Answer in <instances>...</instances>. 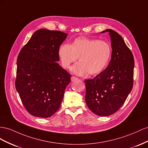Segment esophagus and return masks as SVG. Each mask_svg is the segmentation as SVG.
Wrapping results in <instances>:
<instances>
[{
  "mask_svg": "<svg viewBox=\"0 0 148 148\" xmlns=\"http://www.w3.org/2000/svg\"><path fill=\"white\" fill-rule=\"evenodd\" d=\"M78 79H79L77 77H74V76H72L71 77V81L72 82H74L75 81H77Z\"/></svg>",
  "mask_w": 148,
  "mask_h": 148,
  "instance_id": "obj_1",
  "label": "esophagus"
}]
</instances>
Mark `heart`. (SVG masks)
<instances>
[{
    "mask_svg": "<svg viewBox=\"0 0 148 148\" xmlns=\"http://www.w3.org/2000/svg\"><path fill=\"white\" fill-rule=\"evenodd\" d=\"M112 54L111 46L108 42L86 37L77 38L72 43L62 45L58 49L61 65L70 69L71 64L79 59L80 62L72 69L75 74L82 75L99 74L105 69Z\"/></svg>",
    "mask_w": 148,
    "mask_h": 148,
    "instance_id": "1",
    "label": "heart"
}]
</instances>
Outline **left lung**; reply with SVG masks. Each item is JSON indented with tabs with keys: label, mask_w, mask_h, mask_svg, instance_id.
I'll return each mask as SVG.
<instances>
[{
	"label": "left lung",
	"mask_w": 148,
	"mask_h": 148,
	"mask_svg": "<svg viewBox=\"0 0 148 148\" xmlns=\"http://www.w3.org/2000/svg\"><path fill=\"white\" fill-rule=\"evenodd\" d=\"M109 32L112 48L108 66L94 78L86 79L85 100L96 115L107 116L116 112L125 103L133 86L134 61L123 38L111 29Z\"/></svg>",
	"instance_id": "left-lung-1"
}]
</instances>
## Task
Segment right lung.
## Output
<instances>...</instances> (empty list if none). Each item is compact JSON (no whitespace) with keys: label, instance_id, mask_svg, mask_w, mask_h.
I'll return each instance as SVG.
<instances>
[{"label":"right lung","instance_id":"add662e5","mask_svg":"<svg viewBox=\"0 0 148 148\" xmlns=\"http://www.w3.org/2000/svg\"><path fill=\"white\" fill-rule=\"evenodd\" d=\"M67 34L40 29L20 50L16 90L32 115L49 118L60 108L71 75L59 65L58 49Z\"/></svg>","mask_w":148,"mask_h":148}]
</instances>
